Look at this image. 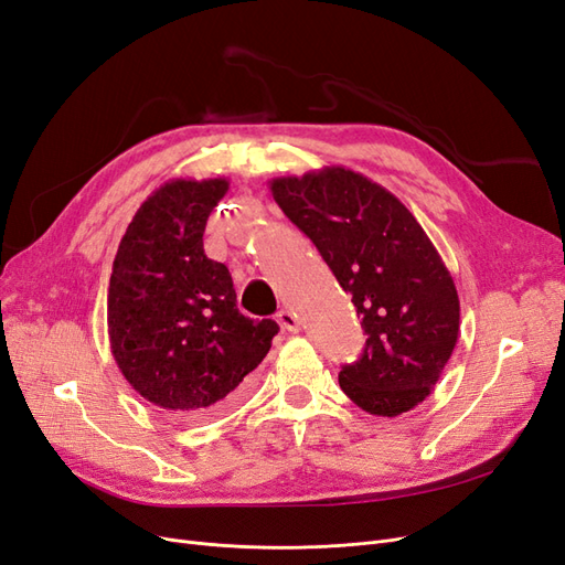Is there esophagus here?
I'll use <instances>...</instances> for the list:
<instances>
[{
  "label": "esophagus",
  "instance_id": "34e87169",
  "mask_svg": "<svg viewBox=\"0 0 565 565\" xmlns=\"http://www.w3.org/2000/svg\"><path fill=\"white\" fill-rule=\"evenodd\" d=\"M278 322H280V328L287 330V332H299V318H297V313H292V311L282 309V311L278 313Z\"/></svg>",
  "mask_w": 565,
  "mask_h": 565
}]
</instances>
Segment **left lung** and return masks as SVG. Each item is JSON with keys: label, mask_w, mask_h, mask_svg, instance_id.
I'll return each mask as SVG.
<instances>
[{"label": "left lung", "mask_w": 565, "mask_h": 565, "mask_svg": "<svg viewBox=\"0 0 565 565\" xmlns=\"http://www.w3.org/2000/svg\"><path fill=\"white\" fill-rule=\"evenodd\" d=\"M268 185L363 318L365 349L341 367V391L370 415L413 409L438 384L459 337L457 287L429 235L396 195L347 167Z\"/></svg>", "instance_id": "left-lung-1"}]
</instances>
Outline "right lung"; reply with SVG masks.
I'll list each match as a JSON object with an SVG mask.
<instances>
[{
	"label": "right lung",
	"mask_w": 565,
	"mask_h": 565,
	"mask_svg": "<svg viewBox=\"0 0 565 565\" xmlns=\"http://www.w3.org/2000/svg\"><path fill=\"white\" fill-rule=\"evenodd\" d=\"M228 179H172L134 214L108 287V337L136 393L179 419H207L243 396L276 320L237 311L233 278L202 247Z\"/></svg>",
	"instance_id": "add662e5"
}]
</instances>
